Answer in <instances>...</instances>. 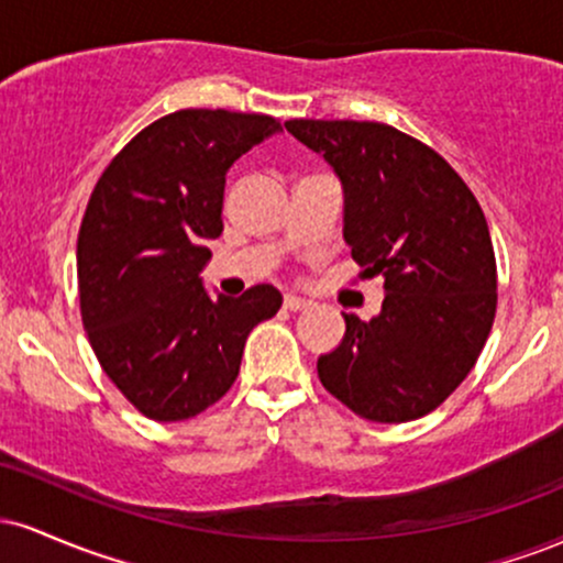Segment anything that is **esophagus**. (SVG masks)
Instances as JSON below:
<instances>
[{"label":"esophagus","mask_w":563,"mask_h":563,"mask_svg":"<svg viewBox=\"0 0 563 563\" xmlns=\"http://www.w3.org/2000/svg\"><path fill=\"white\" fill-rule=\"evenodd\" d=\"M309 301L301 299V296H294V294H286L283 296V309H288V312H301V309H307Z\"/></svg>","instance_id":"obj_1"}]
</instances>
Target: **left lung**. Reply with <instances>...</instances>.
<instances>
[{
	"label": "left lung",
	"mask_w": 563,
	"mask_h": 563,
	"mask_svg": "<svg viewBox=\"0 0 563 563\" xmlns=\"http://www.w3.org/2000/svg\"><path fill=\"white\" fill-rule=\"evenodd\" d=\"M286 129L344 185V241L384 277L371 322L318 360L335 399L376 423L416 421L468 376L493 331L497 264L479 200L421 140L378 121L294 119Z\"/></svg>",
	"instance_id": "8db88e82"
}]
</instances>
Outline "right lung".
I'll list each match as a JSON object with an SVG mask.
<instances>
[{
	"label": "right lung",
	"instance_id": "right-lung-1",
	"mask_svg": "<svg viewBox=\"0 0 563 563\" xmlns=\"http://www.w3.org/2000/svg\"><path fill=\"white\" fill-rule=\"evenodd\" d=\"M277 132L273 115L174 111L134 134L89 196L76 243L84 331L151 421H185L222 399L249 333L280 309L273 286L211 299L200 283L206 241L224 230V174Z\"/></svg>",
	"mask_w": 563,
	"mask_h": 563
}]
</instances>
